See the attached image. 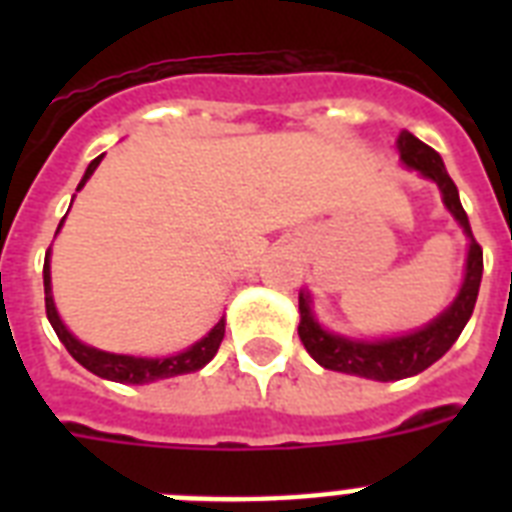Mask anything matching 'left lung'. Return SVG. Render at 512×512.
I'll use <instances>...</instances> for the list:
<instances>
[{
  "label": "left lung",
  "mask_w": 512,
  "mask_h": 512,
  "mask_svg": "<svg viewBox=\"0 0 512 512\" xmlns=\"http://www.w3.org/2000/svg\"><path fill=\"white\" fill-rule=\"evenodd\" d=\"M396 148L406 170H417L422 177H428L438 185L444 207L457 220L462 233L468 236V260H465V276H462L460 292L449 303V308L444 313H438L436 319L425 324V327L396 337L358 340V337L337 335V332H329V329L321 327L316 313H313L311 292L303 289L300 292V327H297V335L303 340L305 350L324 369L356 374V377L377 382L414 377V374L425 372L430 364H436L438 358L452 348L457 337L462 335L468 319L473 316L478 287H481V273H484V252L478 247V241L473 239L468 215H465V209L460 204V191H457V185L446 172L444 159L406 130L398 135Z\"/></svg>",
  "instance_id": "1"
}]
</instances>
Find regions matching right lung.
Segmentation results:
<instances>
[{"label": "right lung", "mask_w": 512, "mask_h": 512, "mask_svg": "<svg viewBox=\"0 0 512 512\" xmlns=\"http://www.w3.org/2000/svg\"><path fill=\"white\" fill-rule=\"evenodd\" d=\"M100 159H92L87 172H84L82 183L76 185V191H82L84 183L90 180L92 172L98 170ZM66 220V217H63ZM60 220V225H63ZM58 225V231H60ZM44 308H47V319H50L52 329L58 340L66 345V350L71 356L84 366L90 369L92 374H98L103 380L111 382H127V385H148V382L156 380H167V377H177V374H188V372H199L201 366H207L212 358H215L220 342H223L225 335V316L217 321L215 327L209 329L207 335L196 340L191 348L180 350V353H172V356H159V358H148V356H124V353H108V350H98L82 342L79 337H74L68 332V327L63 324V319L58 316V308H55V300H52V276H50V249H47V257H44Z\"/></svg>", "instance_id": "right-lung-1"}]
</instances>
